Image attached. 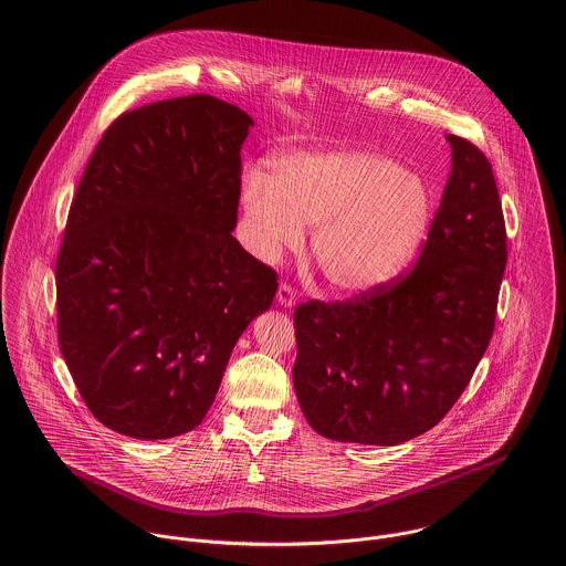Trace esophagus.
Masks as SVG:
<instances>
[{
    "mask_svg": "<svg viewBox=\"0 0 566 566\" xmlns=\"http://www.w3.org/2000/svg\"><path fill=\"white\" fill-rule=\"evenodd\" d=\"M295 289L289 284V282H282L280 286H277V302L282 304V306H293L295 304Z\"/></svg>",
    "mask_w": 566,
    "mask_h": 566,
    "instance_id": "esophagus-1",
    "label": "esophagus"
}]
</instances>
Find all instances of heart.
<instances>
[{
	"mask_svg": "<svg viewBox=\"0 0 566 566\" xmlns=\"http://www.w3.org/2000/svg\"><path fill=\"white\" fill-rule=\"evenodd\" d=\"M242 205L255 251L275 260L315 227L311 258L342 293H366L398 277L422 249L433 213L429 181L398 159L331 148L295 153L271 177L249 170Z\"/></svg>",
	"mask_w": 566,
	"mask_h": 566,
	"instance_id": "heart-1",
	"label": "heart"
}]
</instances>
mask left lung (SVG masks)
Instances as JSON below:
<instances>
[{"mask_svg":"<svg viewBox=\"0 0 566 566\" xmlns=\"http://www.w3.org/2000/svg\"><path fill=\"white\" fill-rule=\"evenodd\" d=\"M451 175L416 266L348 300L295 306L293 387L324 438L396 447L433 429L495 326L506 227L491 161L447 135Z\"/></svg>","mask_w":566,"mask_h":566,"instance_id":"1","label":"left lung"}]
</instances>
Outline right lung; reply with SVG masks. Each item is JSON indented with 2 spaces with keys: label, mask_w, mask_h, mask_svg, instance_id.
<instances>
[{
  "label": "right lung",
  "mask_w": 566,
  "mask_h": 566,
  "mask_svg": "<svg viewBox=\"0 0 566 566\" xmlns=\"http://www.w3.org/2000/svg\"><path fill=\"white\" fill-rule=\"evenodd\" d=\"M253 119L213 95L122 113L97 142L55 264L57 342L88 411L164 440L211 409L277 273L233 238Z\"/></svg>",
  "instance_id": "obj_1"
}]
</instances>
